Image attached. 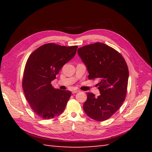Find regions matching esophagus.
Wrapping results in <instances>:
<instances>
[{"mask_svg":"<svg viewBox=\"0 0 152 152\" xmlns=\"http://www.w3.org/2000/svg\"><path fill=\"white\" fill-rule=\"evenodd\" d=\"M78 92H79L78 90H74V91H72L73 94H74V93H77Z\"/></svg>","mask_w":152,"mask_h":152,"instance_id":"34e87169","label":"esophagus"}]
</instances>
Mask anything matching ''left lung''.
<instances>
[{
    "mask_svg": "<svg viewBox=\"0 0 152 152\" xmlns=\"http://www.w3.org/2000/svg\"><path fill=\"white\" fill-rule=\"evenodd\" d=\"M78 54L87 67L88 78L99 80L100 95L88 93L83 110L95 120H106L118 110L125 99L129 78L127 63L114 48L101 42L80 48Z\"/></svg>",
    "mask_w": 152,
    "mask_h": 152,
    "instance_id": "obj_1",
    "label": "left lung"
}]
</instances>
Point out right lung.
Wrapping results in <instances>:
<instances>
[{
    "label": "right lung",
    "instance_id": "add662e5",
    "mask_svg": "<svg viewBox=\"0 0 152 152\" xmlns=\"http://www.w3.org/2000/svg\"><path fill=\"white\" fill-rule=\"evenodd\" d=\"M77 48L49 43L37 48L28 58L23 89L31 108L40 118H53L65 109L72 93L53 88L51 82L64 64L74 57Z\"/></svg>",
    "mask_w": 152,
    "mask_h": 152
}]
</instances>
